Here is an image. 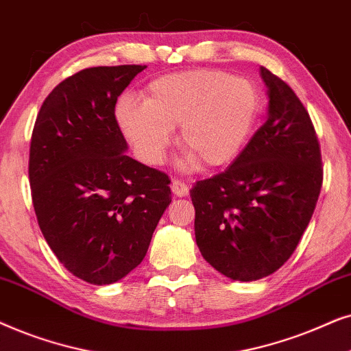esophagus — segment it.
Wrapping results in <instances>:
<instances>
[{
    "label": "esophagus",
    "instance_id": "obj_1",
    "mask_svg": "<svg viewBox=\"0 0 351 351\" xmlns=\"http://www.w3.org/2000/svg\"><path fill=\"white\" fill-rule=\"evenodd\" d=\"M171 191L173 194L178 195V197H186L189 194V186L181 180H173L171 181Z\"/></svg>",
    "mask_w": 351,
    "mask_h": 351
}]
</instances>
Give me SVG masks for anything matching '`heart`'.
<instances>
[{"label": "heart", "mask_w": 351, "mask_h": 351, "mask_svg": "<svg viewBox=\"0 0 351 351\" xmlns=\"http://www.w3.org/2000/svg\"><path fill=\"white\" fill-rule=\"evenodd\" d=\"M261 107L250 80L221 70L197 69L152 80L144 101L125 96L117 102L121 132L139 156L157 163L178 127V147L200 168H217L239 156Z\"/></svg>", "instance_id": "1"}]
</instances>
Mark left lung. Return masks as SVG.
Returning <instances> with one entry per match:
<instances>
[{"instance_id":"left-lung-1","label":"left lung","mask_w":351,"mask_h":351,"mask_svg":"<svg viewBox=\"0 0 351 351\" xmlns=\"http://www.w3.org/2000/svg\"><path fill=\"white\" fill-rule=\"evenodd\" d=\"M268 120L226 170L191 189L195 242L215 269L256 281L291 258L322 186L321 149L310 115L286 82L260 67Z\"/></svg>"}]
</instances>
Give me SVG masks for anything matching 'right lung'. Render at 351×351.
<instances>
[{
  "instance_id": "1",
  "label": "right lung",
  "mask_w": 351,
  "mask_h": 351,
  "mask_svg": "<svg viewBox=\"0 0 351 351\" xmlns=\"http://www.w3.org/2000/svg\"><path fill=\"white\" fill-rule=\"evenodd\" d=\"M146 65L91 67L60 82L36 117L29 178L40 230L73 276L104 286L147 254L170 178L128 157L117 97Z\"/></svg>"
}]
</instances>
